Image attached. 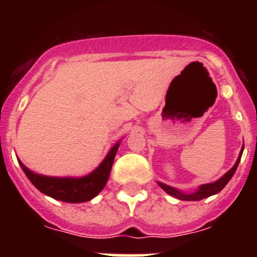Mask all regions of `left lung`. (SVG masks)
<instances>
[{
    "instance_id": "1",
    "label": "left lung",
    "mask_w": 257,
    "mask_h": 257,
    "mask_svg": "<svg viewBox=\"0 0 257 257\" xmlns=\"http://www.w3.org/2000/svg\"><path fill=\"white\" fill-rule=\"evenodd\" d=\"M242 152H243V147L241 148L239 158H237L236 163H235V165L229 170V172L225 173L221 178L217 179V180L214 181V183L203 184V185L199 186L198 190H195L194 193H183V191L179 190V189L173 188V186L167 185V184H164V183H160V181H158V184H159V186L165 191V193H168L169 195L174 196V198L179 199V200L198 201V200H201V199L209 198V196L220 193V191L225 188V185L229 183L230 179L232 178V175H234L235 172H236L237 165H239L240 159H241V155H242Z\"/></svg>"
}]
</instances>
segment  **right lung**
<instances>
[{
	"label": "right lung",
	"mask_w": 257,
	"mask_h": 257,
	"mask_svg": "<svg viewBox=\"0 0 257 257\" xmlns=\"http://www.w3.org/2000/svg\"><path fill=\"white\" fill-rule=\"evenodd\" d=\"M119 144L120 141L113 145L103 162L92 173L80 178L46 177L32 172L20 159L17 160L31 183L41 193L64 203H85L95 198L107 184Z\"/></svg>",
	"instance_id": "1"
}]
</instances>
